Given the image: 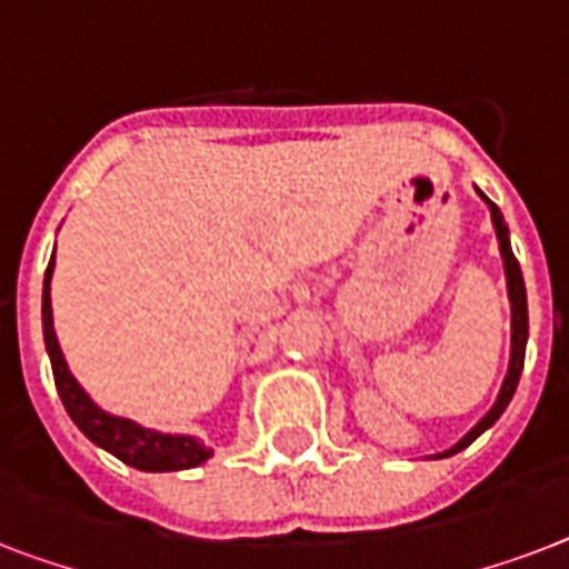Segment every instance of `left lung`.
Here are the masks:
<instances>
[{"instance_id":"1","label":"left lung","mask_w":569,"mask_h":569,"mask_svg":"<svg viewBox=\"0 0 569 569\" xmlns=\"http://www.w3.org/2000/svg\"><path fill=\"white\" fill-rule=\"evenodd\" d=\"M478 191V189H476ZM481 200L490 206V218H493L496 227V239H499V250H502L505 259V280H508V298H511V366H508V375H505V383L499 389V398H496V405L487 410V416L481 422L472 428V431L463 437L460 442H455L449 451H442V455H433V458H449V455H458L460 449H467L469 442H476L481 433L490 428V425L505 413V407L511 405L513 392H517V383H520L522 375V363H526V339H529V303H526V283H522V271L520 262L513 257L511 250V239H508V227H505V218L499 212V206L485 194V191H478Z\"/></svg>"}]
</instances>
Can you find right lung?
Returning a JSON list of instances; mask_svg holds the SVG:
<instances>
[{
    "mask_svg": "<svg viewBox=\"0 0 569 569\" xmlns=\"http://www.w3.org/2000/svg\"><path fill=\"white\" fill-rule=\"evenodd\" d=\"M52 268H56V250L47 266L43 277V342H47L49 363L56 375V389L64 410L76 422V428L97 442L100 449L111 451L114 458L129 463V467L141 469V472H177V469L200 467L203 460L212 458V449H206L203 442L186 433H162L141 428L132 419L123 416H111L93 405L91 396L79 387V380L70 375L67 360L58 346L56 328H52V298H49V280H52Z\"/></svg>",
    "mask_w": 569,
    "mask_h": 569,
    "instance_id": "obj_1",
    "label": "right lung"
}]
</instances>
